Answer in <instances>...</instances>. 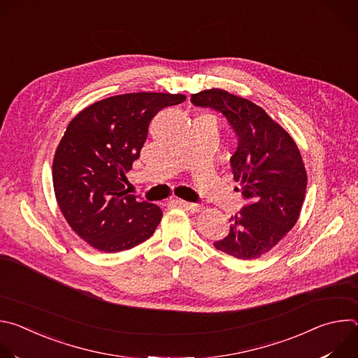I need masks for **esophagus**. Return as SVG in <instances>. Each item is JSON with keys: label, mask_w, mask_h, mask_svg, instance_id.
Instances as JSON below:
<instances>
[{"label": "esophagus", "mask_w": 358, "mask_h": 358, "mask_svg": "<svg viewBox=\"0 0 358 358\" xmlns=\"http://www.w3.org/2000/svg\"><path fill=\"white\" fill-rule=\"evenodd\" d=\"M177 203H178V207H181L182 210H187V211H191V213L202 211V206H199V203H192V202H187V201H182V199H177Z\"/></svg>", "instance_id": "34e87169"}]
</instances>
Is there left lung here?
Instances as JSON below:
<instances>
[{
    "label": "left lung",
    "mask_w": 358,
    "mask_h": 358,
    "mask_svg": "<svg viewBox=\"0 0 358 358\" xmlns=\"http://www.w3.org/2000/svg\"><path fill=\"white\" fill-rule=\"evenodd\" d=\"M195 106L221 112L238 134L231 157L245 207L231 217L228 236L214 246L242 261L268 253L294 227L308 187V173L292 136L262 108L222 89L191 94Z\"/></svg>",
    "instance_id": "obj_1"
}]
</instances>
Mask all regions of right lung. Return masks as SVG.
<instances>
[{"label":"right lung","mask_w":358,"mask_h":358,"mask_svg":"<svg viewBox=\"0 0 358 358\" xmlns=\"http://www.w3.org/2000/svg\"><path fill=\"white\" fill-rule=\"evenodd\" d=\"M184 100L181 93L110 96L68 124L54 157V191L66 222L92 248L122 252L155 234L162 210L127 194L124 174L140 156L151 119Z\"/></svg>","instance_id":"1"}]
</instances>
